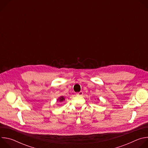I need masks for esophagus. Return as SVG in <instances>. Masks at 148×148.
Returning <instances> with one entry per match:
<instances>
[{
  "label": "esophagus",
  "mask_w": 148,
  "mask_h": 148,
  "mask_svg": "<svg viewBox=\"0 0 148 148\" xmlns=\"http://www.w3.org/2000/svg\"><path fill=\"white\" fill-rule=\"evenodd\" d=\"M76 95H77V96H82V95H83V92H82V91H80V92H77V93L76 94Z\"/></svg>",
  "instance_id": "34e87169"
}]
</instances>
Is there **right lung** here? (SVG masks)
I'll return each mask as SVG.
<instances>
[{
  "mask_svg": "<svg viewBox=\"0 0 148 148\" xmlns=\"http://www.w3.org/2000/svg\"><path fill=\"white\" fill-rule=\"evenodd\" d=\"M65 99V98H64V97H61L59 98V99H58V101H59L60 102H62Z\"/></svg>",
  "mask_w": 148,
  "mask_h": 148,
  "instance_id": "1",
  "label": "right lung"
}]
</instances>
